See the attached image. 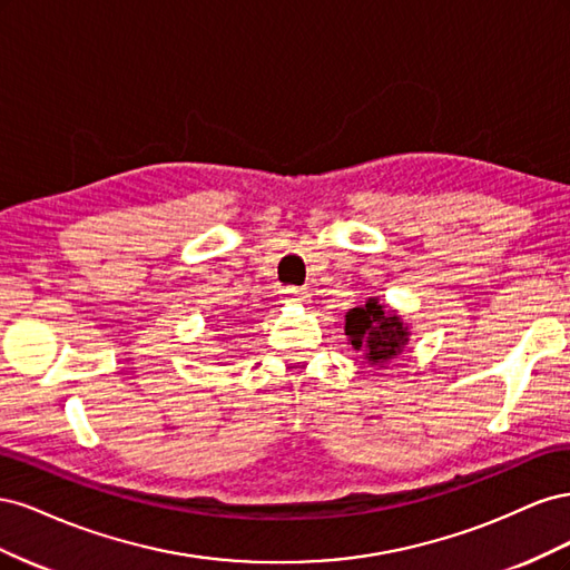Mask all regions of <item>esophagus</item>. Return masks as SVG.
<instances>
[{
    "label": "esophagus",
    "instance_id": "1",
    "mask_svg": "<svg viewBox=\"0 0 570 570\" xmlns=\"http://www.w3.org/2000/svg\"><path fill=\"white\" fill-rule=\"evenodd\" d=\"M283 297L287 302H297V304H308V299H312V295H308L306 287H285Z\"/></svg>",
    "mask_w": 570,
    "mask_h": 570
}]
</instances>
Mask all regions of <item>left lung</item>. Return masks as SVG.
I'll return each mask as SVG.
<instances>
[{
  "instance_id": "8db88e82",
  "label": "left lung",
  "mask_w": 570,
  "mask_h": 570,
  "mask_svg": "<svg viewBox=\"0 0 570 570\" xmlns=\"http://www.w3.org/2000/svg\"><path fill=\"white\" fill-rule=\"evenodd\" d=\"M344 333L350 335L352 347L364 352L368 364H385L400 354L406 344V327L400 316L385 312L377 299H368L366 306L352 308L344 323Z\"/></svg>"
}]
</instances>
